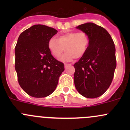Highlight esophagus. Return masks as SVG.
<instances>
[{
  "label": "esophagus",
  "mask_w": 130,
  "mask_h": 130,
  "mask_svg": "<svg viewBox=\"0 0 130 130\" xmlns=\"http://www.w3.org/2000/svg\"><path fill=\"white\" fill-rule=\"evenodd\" d=\"M64 65H65V67H66L69 66V65H71V64H69V63H65V64H64Z\"/></svg>",
  "instance_id": "34e87169"
}]
</instances>
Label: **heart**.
<instances>
[{
    "mask_svg": "<svg viewBox=\"0 0 130 130\" xmlns=\"http://www.w3.org/2000/svg\"><path fill=\"white\" fill-rule=\"evenodd\" d=\"M89 38L84 32H70L58 36L57 40L52 38L48 41L51 54L56 58L61 57L65 48V54L61 57L62 61H71L84 55L89 44Z\"/></svg>",
    "mask_w": 130,
    "mask_h": 130,
    "instance_id": "b5f03b06",
    "label": "heart"
}]
</instances>
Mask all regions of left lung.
Masks as SVG:
<instances>
[{
	"label": "left lung",
	"mask_w": 130,
	"mask_h": 130,
	"mask_svg": "<svg viewBox=\"0 0 130 130\" xmlns=\"http://www.w3.org/2000/svg\"><path fill=\"white\" fill-rule=\"evenodd\" d=\"M89 38L86 53L73 65L77 91L87 98H95L107 90L116 67L115 43L103 27L87 23L77 27Z\"/></svg>",
	"instance_id": "8db88e82"
}]
</instances>
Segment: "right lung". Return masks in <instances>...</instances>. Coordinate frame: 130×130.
Returning <instances> with one entry per match:
<instances>
[{
  "label": "right lung",
  "mask_w": 130,
  "mask_h": 130,
  "mask_svg": "<svg viewBox=\"0 0 130 130\" xmlns=\"http://www.w3.org/2000/svg\"><path fill=\"white\" fill-rule=\"evenodd\" d=\"M53 27L41 24L23 31L15 47V69L19 84L28 95L44 98L57 87L64 64L51 54L48 41L57 33Z\"/></svg>",
  "instance_id": "add662e5"
}]
</instances>
